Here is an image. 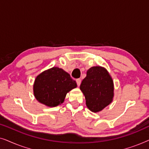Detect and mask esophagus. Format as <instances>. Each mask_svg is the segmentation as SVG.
<instances>
[{
    "label": "esophagus",
    "instance_id": "34e87169",
    "mask_svg": "<svg viewBox=\"0 0 149 149\" xmlns=\"http://www.w3.org/2000/svg\"><path fill=\"white\" fill-rule=\"evenodd\" d=\"M76 82H77V86L79 87L81 85V80L80 79H77L76 80Z\"/></svg>",
    "mask_w": 149,
    "mask_h": 149
}]
</instances>
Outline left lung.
Segmentation results:
<instances>
[{
  "mask_svg": "<svg viewBox=\"0 0 149 149\" xmlns=\"http://www.w3.org/2000/svg\"><path fill=\"white\" fill-rule=\"evenodd\" d=\"M85 95L86 105L93 113L104 109L113 101V81L107 69L101 66L91 67L80 85Z\"/></svg>",
  "mask_w": 149,
  "mask_h": 149,
  "instance_id": "left-lung-1",
  "label": "left lung"
}]
</instances>
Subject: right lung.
Segmentation results:
<instances>
[{
	"mask_svg": "<svg viewBox=\"0 0 149 149\" xmlns=\"http://www.w3.org/2000/svg\"><path fill=\"white\" fill-rule=\"evenodd\" d=\"M77 86L76 81L68 73L58 67H53L36 77L34 95L39 102L54 107L64 102L66 93Z\"/></svg>",
	"mask_w": 149,
	"mask_h": 149,
	"instance_id": "1",
	"label": "right lung"
}]
</instances>
